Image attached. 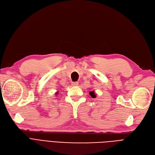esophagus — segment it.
<instances>
[{
	"instance_id": "34e87169",
	"label": "esophagus",
	"mask_w": 155,
	"mask_h": 155,
	"mask_svg": "<svg viewBox=\"0 0 155 155\" xmlns=\"http://www.w3.org/2000/svg\"><path fill=\"white\" fill-rule=\"evenodd\" d=\"M73 86H78V82H72L71 84Z\"/></svg>"
}]
</instances>
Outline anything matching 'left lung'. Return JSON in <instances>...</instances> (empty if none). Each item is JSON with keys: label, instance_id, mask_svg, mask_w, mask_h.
<instances>
[{"label": "left lung", "instance_id": "left-lung-1", "mask_svg": "<svg viewBox=\"0 0 155 155\" xmlns=\"http://www.w3.org/2000/svg\"><path fill=\"white\" fill-rule=\"evenodd\" d=\"M89 94H90V95L92 96V98H94L95 97H96V94H94V91H91V92L89 93Z\"/></svg>", "mask_w": 155, "mask_h": 155}]
</instances>
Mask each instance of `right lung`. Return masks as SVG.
<instances>
[{
    "label": "right lung",
    "instance_id": "1",
    "mask_svg": "<svg viewBox=\"0 0 155 155\" xmlns=\"http://www.w3.org/2000/svg\"><path fill=\"white\" fill-rule=\"evenodd\" d=\"M58 93H56V94H57Z\"/></svg>",
    "mask_w": 155,
    "mask_h": 155
}]
</instances>
